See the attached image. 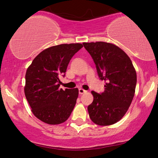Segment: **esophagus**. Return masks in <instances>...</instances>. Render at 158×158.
Listing matches in <instances>:
<instances>
[{
    "mask_svg": "<svg viewBox=\"0 0 158 158\" xmlns=\"http://www.w3.org/2000/svg\"><path fill=\"white\" fill-rule=\"evenodd\" d=\"M78 92H79V94H85V93L87 92V90H83V88H79Z\"/></svg>",
    "mask_w": 158,
    "mask_h": 158,
    "instance_id": "esophagus-1",
    "label": "esophagus"
}]
</instances>
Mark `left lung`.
<instances>
[{
	"label": "left lung",
	"instance_id": "8db88e82",
	"mask_svg": "<svg viewBox=\"0 0 158 158\" xmlns=\"http://www.w3.org/2000/svg\"><path fill=\"white\" fill-rule=\"evenodd\" d=\"M94 60L101 81H105L103 93L92 91L94 101L88 106L95 124L108 126L118 122L128 110L135 96L137 74L128 55L111 43H83Z\"/></svg>",
	"mask_w": 158,
	"mask_h": 158
}]
</instances>
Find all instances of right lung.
Returning <instances> with one entry per match:
<instances>
[{"label":"right lung","instance_id":"add662e5","mask_svg":"<svg viewBox=\"0 0 158 158\" xmlns=\"http://www.w3.org/2000/svg\"><path fill=\"white\" fill-rule=\"evenodd\" d=\"M83 44H63L43 50L26 73L24 93L34 115L49 124H59L74 109L78 89L60 88V76L64 77L70 60Z\"/></svg>","mask_w":158,"mask_h":158}]
</instances>
